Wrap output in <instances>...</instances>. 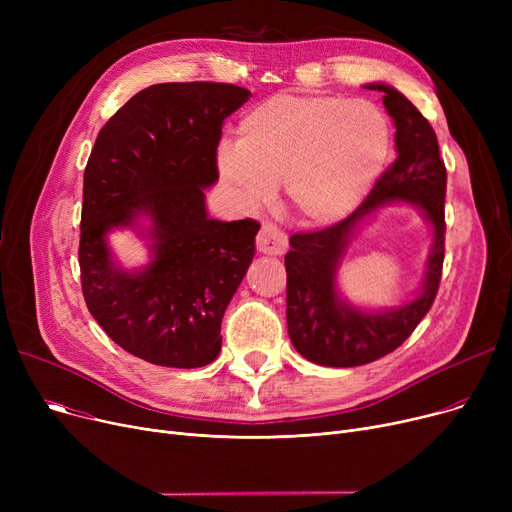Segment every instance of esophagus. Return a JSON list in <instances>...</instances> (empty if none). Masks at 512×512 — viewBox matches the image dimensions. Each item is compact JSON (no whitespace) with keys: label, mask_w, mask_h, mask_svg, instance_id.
Segmentation results:
<instances>
[{"label":"esophagus","mask_w":512,"mask_h":512,"mask_svg":"<svg viewBox=\"0 0 512 512\" xmlns=\"http://www.w3.org/2000/svg\"><path fill=\"white\" fill-rule=\"evenodd\" d=\"M288 247V240L286 234L272 226V224H263L259 234H257V251L265 253V255H282L286 253Z\"/></svg>","instance_id":"obj_1"}]
</instances>
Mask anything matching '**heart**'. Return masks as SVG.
<instances>
[{"label":"heart","mask_w":512,"mask_h":512,"mask_svg":"<svg viewBox=\"0 0 512 512\" xmlns=\"http://www.w3.org/2000/svg\"><path fill=\"white\" fill-rule=\"evenodd\" d=\"M390 149L392 124L375 103L278 93L242 116L236 145L218 151V170L247 209L270 203L284 182L301 222L330 226L369 193Z\"/></svg>","instance_id":"b5f03b06"}]
</instances>
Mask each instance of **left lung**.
Masks as SVG:
<instances>
[{"label": "left lung", "instance_id": "8db88e82", "mask_svg": "<svg viewBox=\"0 0 512 512\" xmlns=\"http://www.w3.org/2000/svg\"><path fill=\"white\" fill-rule=\"evenodd\" d=\"M365 89L384 93L382 101L396 126L394 164L348 218L324 230L292 234L290 251L284 257L288 336L307 361L326 367H357L392 353L432 309L442 280L446 166L440 159L436 132L394 87L371 83ZM396 200L419 206L435 228L424 284L418 297L405 306L378 312L359 310L339 297L335 272L347 238L358 224L382 204Z\"/></svg>", "mask_w": 512, "mask_h": 512}]
</instances>
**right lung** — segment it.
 <instances>
[{
	"mask_svg": "<svg viewBox=\"0 0 512 512\" xmlns=\"http://www.w3.org/2000/svg\"><path fill=\"white\" fill-rule=\"evenodd\" d=\"M249 97L224 83L153 85L97 134L83 180L80 284L105 334L147 363L195 369L220 355L222 317L255 257L259 224L211 220L205 188L218 180L222 124ZM114 227L150 238L141 271L113 261Z\"/></svg>",
	"mask_w": 512,
	"mask_h": 512,
	"instance_id": "1",
	"label": "right lung"
}]
</instances>
